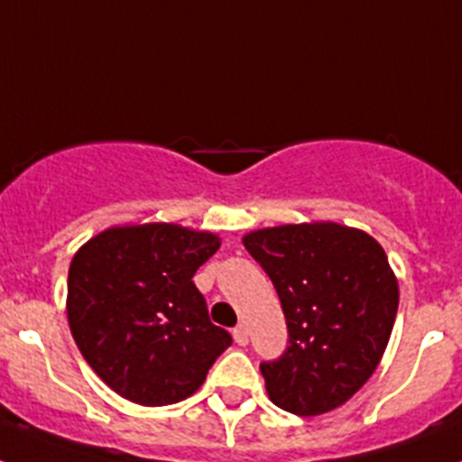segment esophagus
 <instances>
[{
	"label": "esophagus",
	"mask_w": 462,
	"mask_h": 462,
	"mask_svg": "<svg viewBox=\"0 0 462 462\" xmlns=\"http://www.w3.org/2000/svg\"><path fill=\"white\" fill-rule=\"evenodd\" d=\"M234 340L238 342L240 346H245V345H247V342H250V330H247V326H245V324L236 326V328H234Z\"/></svg>",
	"instance_id": "1"
}]
</instances>
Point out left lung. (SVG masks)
<instances>
[{"label":"left lung","instance_id":"left-lung-1","mask_svg":"<svg viewBox=\"0 0 462 462\" xmlns=\"http://www.w3.org/2000/svg\"><path fill=\"white\" fill-rule=\"evenodd\" d=\"M271 277L289 346L261 363L271 400L298 416L336 410L374 373L398 312L382 245L340 224H289L243 238Z\"/></svg>","mask_w":462,"mask_h":462}]
</instances>
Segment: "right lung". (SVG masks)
Instances as JSON below:
<instances>
[{"instance_id":"right-lung-1","label":"right lung","mask_w":462,"mask_h":462,"mask_svg":"<svg viewBox=\"0 0 462 462\" xmlns=\"http://www.w3.org/2000/svg\"><path fill=\"white\" fill-rule=\"evenodd\" d=\"M219 238L175 224L108 228L73 256L67 314L89 368L136 405L180 402L231 345L191 282Z\"/></svg>"}]
</instances>
